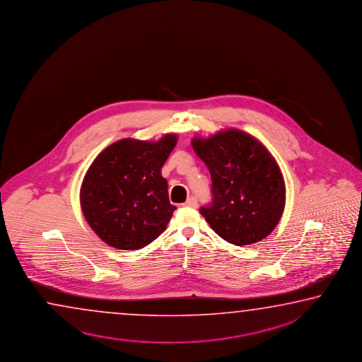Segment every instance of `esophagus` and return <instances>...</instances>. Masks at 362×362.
Returning <instances> with one entry per match:
<instances>
[{"label": "esophagus", "mask_w": 362, "mask_h": 362, "mask_svg": "<svg viewBox=\"0 0 362 362\" xmlns=\"http://www.w3.org/2000/svg\"><path fill=\"white\" fill-rule=\"evenodd\" d=\"M185 206H189V208H197V197H191L186 200L184 204Z\"/></svg>", "instance_id": "esophagus-1"}]
</instances>
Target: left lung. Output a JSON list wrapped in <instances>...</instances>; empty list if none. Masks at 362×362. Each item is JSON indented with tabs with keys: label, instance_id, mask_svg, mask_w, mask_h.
I'll return each mask as SVG.
<instances>
[{
	"label": "left lung",
	"instance_id": "obj_1",
	"mask_svg": "<svg viewBox=\"0 0 362 362\" xmlns=\"http://www.w3.org/2000/svg\"><path fill=\"white\" fill-rule=\"evenodd\" d=\"M191 146L213 181V204L200 209L211 229L235 245L266 238L281 219L286 199L281 170L269 149L235 128L194 136Z\"/></svg>",
	"mask_w": 362,
	"mask_h": 362
}]
</instances>
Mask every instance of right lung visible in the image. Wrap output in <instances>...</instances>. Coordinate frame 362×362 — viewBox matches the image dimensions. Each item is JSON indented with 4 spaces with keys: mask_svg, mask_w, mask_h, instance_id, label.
I'll use <instances>...</instances> for the list:
<instances>
[{
    "mask_svg": "<svg viewBox=\"0 0 362 362\" xmlns=\"http://www.w3.org/2000/svg\"><path fill=\"white\" fill-rule=\"evenodd\" d=\"M177 143L175 133L160 141L124 138L93 160L80 190L82 213L106 245L139 250L163 233L176 206L160 168Z\"/></svg>",
    "mask_w": 362,
    "mask_h": 362,
    "instance_id": "1",
    "label": "right lung"
}]
</instances>
